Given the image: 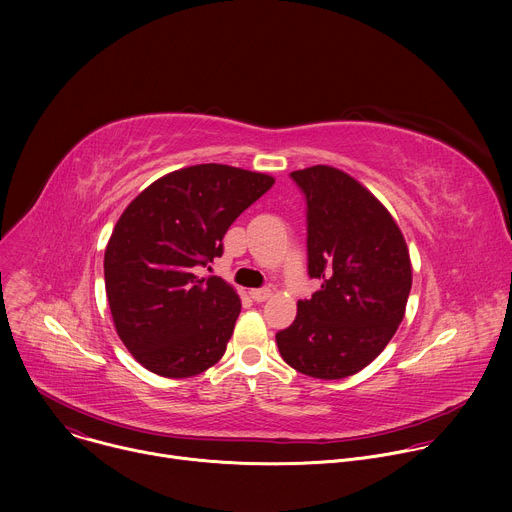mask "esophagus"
<instances>
[{"mask_svg": "<svg viewBox=\"0 0 512 512\" xmlns=\"http://www.w3.org/2000/svg\"><path fill=\"white\" fill-rule=\"evenodd\" d=\"M249 294L255 302H265L271 296V289L269 287H259V289H251Z\"/></svg>", "mask_w": 512, "mask_h": 512, "instance_id": "esophagus-1", "label": "esophagus"}]
</instances>
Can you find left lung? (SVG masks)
<instances>
[{
    "label": "left lung",
    "mask_w": 512,
    "mask_h": 512,
    "mask_svg": "<svg viewBox=\"0 0 512 512\" xmlns=\"http://www.w3.org/2000/svg\"><path fill=\"white\" fill-rule=\"evenodd\" d=\"M308 204V273L322 281L275 334L281 358L314 379H344L371 364L397 332L411 291L407 243L391 212L346 172L289 174Z\"/></svg>",
    "instance_id": "left-lung-1"
}]
</instances>
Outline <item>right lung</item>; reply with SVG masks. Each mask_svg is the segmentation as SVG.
<instances>
[{
  "instance_id": "right-lung-1",
  "label": "right lung",
  "mask_w": 512,
  "mask_h": 512,
  "mask_svg": "<svg viewBox=\"0 0 512 512\" xmlns=\"http://www.w3.org/2000/svg\"><path fill=\"white\" fill-rule=\"evenodd\" d=\"M273 182L198 164L162 176L123 210L105 249V289L115 330L145 369L186 379L221 360L241 300L225 279L198 277L196 267L223 255L229 227Z\"/></svg>"
}]
</instances>
